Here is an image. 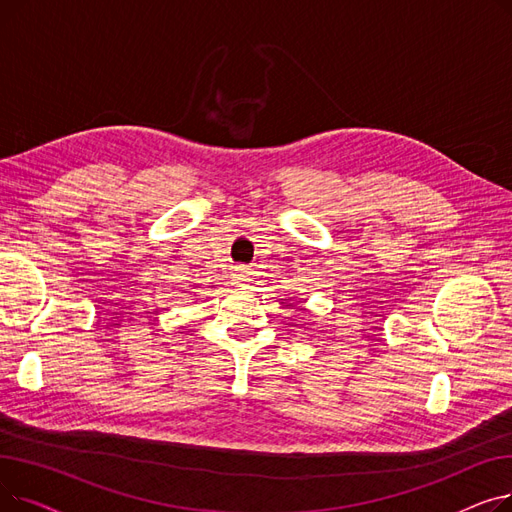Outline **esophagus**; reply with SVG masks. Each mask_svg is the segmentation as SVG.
Returning <instances> with one entry per match:
<instances>
[{"instance_id": "esophagus-1", "label": "esophagus", "mask_w": 512, "mask_h": 512, "mask_svg": "<svg viewBox=\"0 0 512 512\" xmlns=\"http://www.w3.org/2000/svg\"><path fill=\"white\" fill-rule=\"evenodd\" d=\"M245 282H249V276H247L245 270H240V272L236 274V284H245Z\"/></svg>"}]
</instances>
